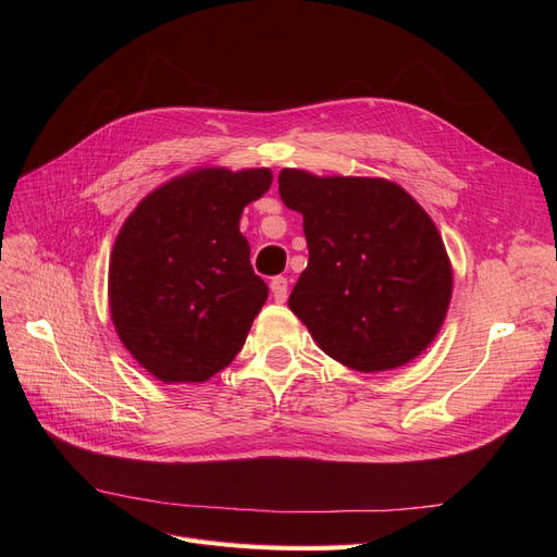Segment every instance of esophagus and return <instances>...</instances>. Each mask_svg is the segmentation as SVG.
<instances>
[{
  "mask_svg": "<svg viewBox=\"0 0 557 557\" xmlns=\"http://www.w3.org/2000/svg\"><path fill=\"white\" fill-rule=\"evenodd\" d=\"M269 288H272V297L278 301V305H283V301L288 299V278L274 276L272 283H269Z\"/></svg>",
  "mask_w": 557,
  "mask_h": 557,
  "instance_id": "34e87169",
  "label": "esophagus"
}]
</instances>
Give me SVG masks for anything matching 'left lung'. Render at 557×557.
<instances>
[{
	"label": "left lung",
	"mask_w": 557,
	"mask_h": 557,
	"mask_svg": "<svg viewBox=\"0 0 557 557\" xmlns=\"http://www.w3.org/2000/svg\"><path fill=\"white\" fill-rule=\"evenodd\" d=\"M278 195L305 218L309 264L288 307L320 350L362 374L416 360L453 295V267L428 211L372 176L281 170Z\"/></svg>",
	"instance_id": "1"
}]
</instances>
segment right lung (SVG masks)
Segmentation results:
<instances>
[{
    "instance_id": "obj_1",
    "label": "right lung",
    "mask_w": 557,
    "mask_h": 557,
    "mask_svg": "<svg viewBox=\"0 0 557 557\" xmlns=\"http://www.w3.org/2000/svg\"><path fill=\"white\" fill-rule=\"evenodd\" d=\"M272 172L197 166L146 195L117 232L109 309L123 346L162 383H205L242 350L267 301L242 211Z\"/></svg>"
}]
</instances>
